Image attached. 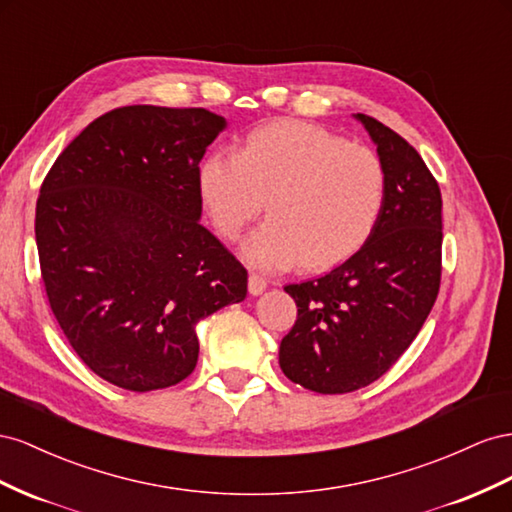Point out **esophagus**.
I'll list each match as a JSON object with an SVG mask.
<instances>
[{"instance_id": "34e87169", "label": "esophagus", "mask_w": 512, "mask_h": 512, "mask_svg": "<svg viewBox=\"0 0 512 512\" xmlns=\"http://www.w3.org/2000/svg\"><path fill=\"white\" fill-rule=\"evenodd\" d=\"M266 287H268V281L264 279V276H259V274H251V276H248V291H251L253 296L264 294Z\"/></svg>"}]
</instances>
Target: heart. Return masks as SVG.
<instances>
[{"label":"heart","mask_w":512,"mask_h":512,"mask_svg":"<svg viewBox=\"0 0 512 512\" xmlns=\"http://www.w3.org/2000/svg\"><path fill=\"white\" fill-rule=\"evenodd\" d=\"M197 182L227 240H238L266 201L270 218L242 246L244 259L261 270L341 264L373 236L388 197L377 152L300 120L253 130L233 156L210 154Z\"/></svg>","instance_id":"obj_1"}]
</instances>
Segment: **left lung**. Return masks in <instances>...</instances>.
Returning a JSON list of instances; mask_svg holds the SVG:
<instances>
[{"instance_id": "1", "label": "left lung", "mask_w": 512, "mask_h": 512, "mask_svg": "<svg viewBox=\"0 0 512 512\" xmlns=\"http://www.w3.org/2000/svg\"><path fill=\"white\" fill-rule=\"evenodd\" d=\"M388 171L373 236L341 266L287 285L298 319L279 364L294 384L343 394L382 377L412 345L442 279V195L425 160L382 122L356 113Z\"/></svg>"}]
</instances>
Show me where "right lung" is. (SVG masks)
<instances>
[{
    "label": "right lung",
    "mask_w": 512,
    "mask_h": 512,
    "mask_svg": "<svg viewBox=\"0 0 512 512\" xmlns=\"http://www.w3.org/2000/svg\"><path fill=\"white\" fill-rule=\"evenodd\" d=\"M225 126L208 109H113L68 143L40 186L51 311L113 386L182 382L199 358L197 321L246 298L244 266L199 223V163Z\"/></svg>",
    "instance_id": "right-lung-1"
}]
</instances>
